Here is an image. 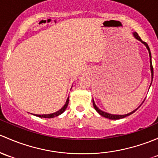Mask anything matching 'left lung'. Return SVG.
<instances>
[{
	"label": "left lung",
	"mask_w": 158,
	"mask_h": 158,
	"mask_svg": "<svg viewBox=\"0 0 158 158\" xmlns=\"http://www.w3.org/2000/svg\"><path fill=\"white\" fill-rule=\"evenodd\" d=\"M133 35H134L135 38L136 39V40H139L140 42H141L143 44H144V45L146 46V48H147V49L148 50V52H149V56H150V67H151V72H152V78L153 80V76H154V69H153V66H152V54H151V51H150V48H149V46L148 45L147 43H145V42H143L142 40H141V39L140 38V36L139 35V34L137 33V32H133ZM151 85H152V84H151ZM144 102V101H143ZM93 105H94V109L96 110V111L97 112V113H99L100 115H102V116L105 117V118H110V119H120V118H125V117L126 116H128V115H130L131 114H132V113H134L137 110V109H135V110H133L132 112H131V113H128V114H126V115H113V114H110V113H106V112H103L102 111V110H100V109L98 108V107L96 106L95 103H94V99H93Z\"/></svg>",
	"instance_id": "obj_1"
}]
</instances>
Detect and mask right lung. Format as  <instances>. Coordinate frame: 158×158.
I'll return each mask as SVG.
<instances>
[{
  "label": "right lung",
  "mask_w": 158,
  "mask_h": 158,
  "mask_svg": "<svg viewBox=\"0 0 158 158\" xmlns=\"http://www.w3.org/2000/svg\"><path fill=\"white\" fill-rule=\"evenodd\" d=\"M68 101H69V97H68L67 100H66V103H65V104H64V106H63L61 110H59L58 111L55 112V113H51V114H44V115H36V114H33V115H35V116L40 117V118H54V117L58 116V115H61V113H64V110H66V108H67V106L68 105Z\"/></svg>",
  "instance_id": "1"
}]
</instances>
